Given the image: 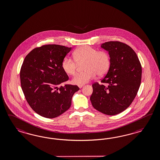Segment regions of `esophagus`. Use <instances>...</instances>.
<instances>
[{
    "mask_svg": "<svg viewBox=\"0 0 160 160\" xmlns=\"http://www.w3.org/2000/svg\"><path fill=\"white\" fill-rule=\"evenodd\" d=\"M78 87H79L80 88H82V87H83V85H78Z\"/></svg>",
    "mask_w": 160,
    "mask_h": 160,
    "instance_id": "1",
    "label": "esophagus"
}]
</instances>
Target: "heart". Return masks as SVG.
Listing matches in <instances>:
<instances>
[{
    "instance_id": "heart-1",
    "label": "heart",
    "mask_w": 160,
    "mask_h": 160,
    "mask_svg": "<svg viewBox=\"0 0 160 160\" xmlns=\"http://www.w3.org/2000/svg\"><path fill=\"white\" fill-rule=\"evenodd\" d=\"M73 58L65 57L62 62L63 71L68 75H74L78 64L84 63V72L77 74L72 82L77 85H82L96 78L106 74L111 66L110 54L104 50L98 51L91 46L84 45L76 49L73 53Z\"/></svg>"
}]
</instances>
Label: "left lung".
<instances>
[{"label": "left lung", "mask_w": 160, "mask_h": 160, "mask_svg": "<svg viewBox=\"0 0 160 160\" xmlns=\"http://www.w3.org/2000/svg\"><path fill=\"white\" fill-rule=\"evenodd\" d=\"M101 48L108 52L111 66L102 84H92L90 101L98 112L116 115L130 106L136 97L141 81V65L136 52L126 44L111 41L102 44Z\"/></svg>", "instance_id": "left-lung-1"}]
</instances>
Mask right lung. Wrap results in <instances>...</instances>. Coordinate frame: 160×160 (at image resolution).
Instances as JSON below:
<instances>
[{"label":"right lung","instance_id":"1","mask_svg":"<svg viewBox=\"0 0 160 160\" xmlns=\"http://www.w3.org/2000/svg\"><path fill=\"white\" fill-rule=\"evenodd\" d=\"M58 44H46L33 49L24 58L20 78L21 87L29 106L41 116L53 118L71 106L78 86L62 82L68 80L62 62L71 50Z\"/></svg>","mask_w":160,"mask_h":160}]
</instances>
